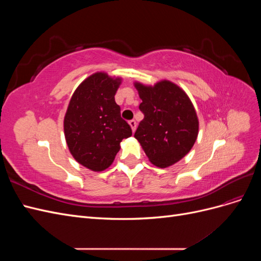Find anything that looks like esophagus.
I'll list each match as a JSON object with an SVG mask.
<instances>
[{"mask_svg": "<svg viewBox=\"0 0 261 261\" xmlns=\"http://www.w3.org/2000/svg\"><path fill=\"white\" fill-rule=\"evenodd\" d=\"M128 124L130 125V127H132V130L133 132H135L136 130V121L135 120H130L129 122H128Z\"/></svg>", "mask_w": 261, "mask_h": 261, "instance_id": "34e87169", "label": "esophagus"}]
</instances>
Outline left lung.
I'll list each match as a JSON object with an SVG mask.
<instances>
[{
  "mask_svg": "<svg viewBox=\"0 0 261 261\" xmlns=\"http://www.w3.org/2000/svg\"><path fill=\"white\" fill-rule=\"evenodd\" d=\"M143 102L144 120L135 138L150 162L159 168L176 163L191 150L198 135V118L187 94L168 81L147 87L135 84Z\"/></svg>",
  "mask_w": 261,
  "mask_h": 261,
  "instance_id": "1",
  "label": "left lung"
}]
</instances>
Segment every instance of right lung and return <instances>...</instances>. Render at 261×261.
Masks as SVG:
<instances>
[{
    "label": "right lung",
    "instance_id": "right-lung-1",
    "mask_svg": "<svg viewBox=\"0 0 261 261\" xmlns=\"http://www.w3.org/2000/svg\"><path fill=\"white\" fill-rule=\"evenodd\" d=\"M120 84V78L96 73L78 86L69 101L64 118L66 143L75 160L92 171L109 168L121 141L132 136L114 99Z\"/></svg>",
    "mask_w": 261,
    "mask_h": 261
}]
</instances>
